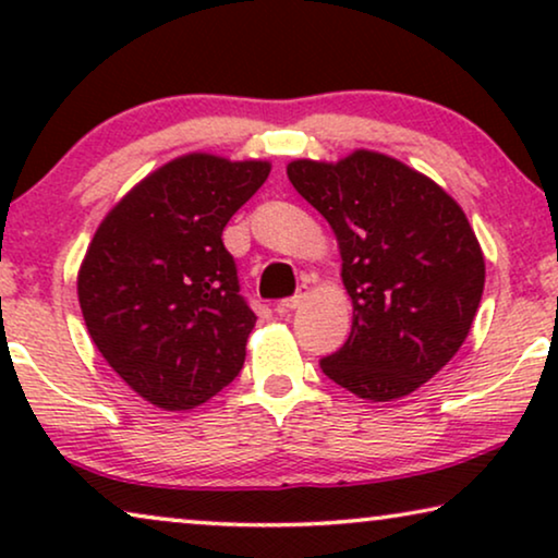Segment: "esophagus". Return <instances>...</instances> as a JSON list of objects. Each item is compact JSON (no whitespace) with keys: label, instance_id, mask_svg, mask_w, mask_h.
I'll return each mask as SVG.
<instances>
[{"label":"esophagus","instance_id":"esophagus-1","mask_svg":"<svg viewBox=\"0 0 558 558\" xmlns=\"http://www.w3.org/2000/svg\"><path fill=\"white\" fill-rule=\"evenodd\" d=\"M307 296H310L307 289H302V292H296L294 296H289V300L279 302V312H292V310H300L302 304H304V300H307Z\"/></svg>","mask_w":558,"mask_h":558}]
</instances>
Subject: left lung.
Returning a JSON list of instances; mask_svg holds the SVG:
<instances>
[{"mask_svg": "<svg viewBox=\"0 0 558 558\" xmlns=\"http://www.w3.org/2000/svg\"><path fill=\"white\" fill-rule=\"evenodd\" d=\"M287 178L330 223L353 302L350 338L319 368L365 401L414 393L452 361L480 307L485 256L468 216L384 151L292 159Z\"/></svg>", "mask_w": 558, "mask_h": 558, "instance_id": "left-lung-1", "label": "left lung"}]
</instances>
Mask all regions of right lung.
<instances>
[{"label":"right lung","instance_id":"right-lung-1","mask_svg":"<svg viewBox=\"0 0 558 558\" xmlns=\"http://www.w3.org/2000/svg\"><path fill=\"white\" fill-rule=\"evenodd\" d=\"M269 172L266 159L190 151L136 182L96 228L78 269L83 319L151 407H201L243 368L256 315L220 235Z\"/></svg>","mask_w":558,"mask_h":558}]
</instances>
